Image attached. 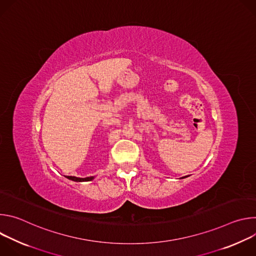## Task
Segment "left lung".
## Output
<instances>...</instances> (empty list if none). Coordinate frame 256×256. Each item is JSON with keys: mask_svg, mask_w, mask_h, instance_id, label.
Returning <instances> with one entry per match:
<instances>
[{"mask_svg": "<svg viewBox=\"0 0 256 256\" xmlns=\"http://www.w3.org/2000/svg\"><path fill=\"white\" fill-rule=\"evenodd\" d=\"M182 178H184V177H182Z\"/></svg>", "mask_w": 256, "mask_h": 256, "instance_id": "8db88e82", "label": "left lung"}]
</instances>
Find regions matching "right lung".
Instances as JSON below:
<instances>
[{
	"label": "right lung",
	"instance_id": "right-lung-1",
	"mask_svg": "<svg viewBox=\"0 0 256 256\" xmlns=\"http://www.w3.org/2000/svg\"><path fill=\"white\" fill-rule=\"evenodd\" d=\"M68 179L72 180V181H77V182H81V181H91L94 177L90 176V177H86V178H80V177H76V176H66Z\"/></svg>",
	"mask_w": 256,
	"mask_h": 256
}]
</instances>
